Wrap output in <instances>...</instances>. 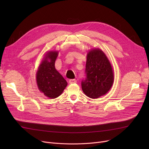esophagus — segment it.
Masks as SVG:
<instances>
[{"label": "esophagus", "instance_id": "34e87169", "mask_svg": "<svg viewBox=\"0 0 149 149\" xmlns=\"http://www.w3.org/2000/svg\"><path fill=\"white\" fill-rule=\"evenodd\" d=\"M69 82L70 84H74L77 83V80L75 79H71V80H69Z\"/></svg>", "mask_w": 149, "mask_h": 149}]
</instances>
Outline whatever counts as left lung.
I'll return each instance as SVG.
<instances>
[{
    "label": "left lung",
    "mask_w": 149,
    "mask_h": 149,
    "mask_svg": "<svg viewBox=\"0 0 149 149\" xmlns=\"http://www.w3.org/2000/svg\"><path fill=\"white\" fill-rule=\"evenodd\" d=\"M86 73V78L82 81L81 88L87 97L98 98L111 89L114 81L113 68L101 49L93 48L88 52Z\"/></svg>",
    "instance_id": "8db88e82"
}]
</instances>
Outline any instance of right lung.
Listing matches in <instances>:
<instances>
[{
    "instance_id": "obj_1",
    "label": "right lung",
    "mask_w": 149,
    "mask_h": 149,
    "mask_svg": "<svg viewBox=\"0 0 149 149\" xmlns=\"http://www.w3.org/2000/svg\"><path fill=\"white\" fill-rule=\"evenodd\" d=\"M58 51L47 52L36 72L37 87L41 92L51 99L59 97L67 86L68 83L55 68Z\"/></svg>"
}]
</instances>
